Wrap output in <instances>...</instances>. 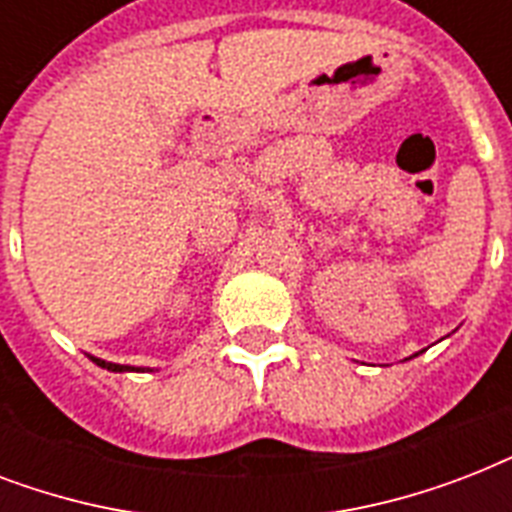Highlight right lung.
I'll use <instances>...</instances> for the list:
<instances>
[{"mask_svg": "<svg viewBox=\"0 0 512 512\" xmlns=\"http://www.w3.org/2000/svg\"><path fill=\"white\" fill-rule=\"evenodd\" d=\"M92 361H95V364L98 366H103V369H108V372H132V366H124V364H111V361H103V358H95V356H90ZM135 372H138V369H135Z\"/></svg>", "mask_w": 512, "mask_h": 512, "instance_id": "right-lung-1", "label": "right lung"}]
</instances>
